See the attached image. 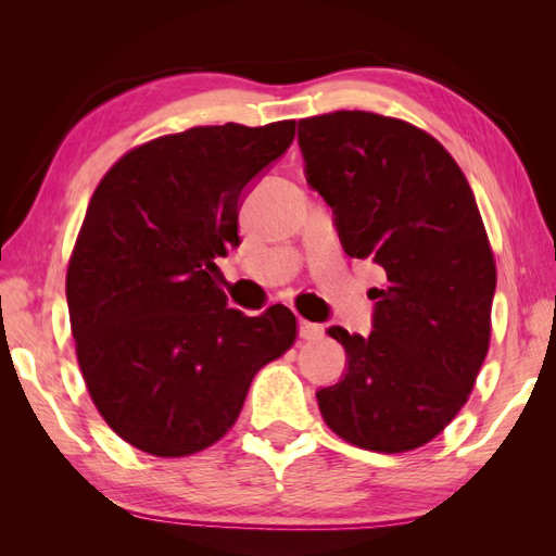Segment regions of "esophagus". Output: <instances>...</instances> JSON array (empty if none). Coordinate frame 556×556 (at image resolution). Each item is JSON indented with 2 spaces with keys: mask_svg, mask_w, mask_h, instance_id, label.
<instances>
[{
  "mask_svg": "<svg viewBox=\"0 0 556 556\" xmlns=\"http://www.w3.org/2000/svg\"><path fill=\"white\" fill-rule=\"evenodd\" d=\"M299 336H301V339H306V341H313V339H319V336H323V329H319L313 323H306V319H299Z\"/></svg>",
  "mask_w": 556,
  "mask_h": 556,
  "instance_id": "34e87169",
  "label": "esophagus"
}]
</instances>
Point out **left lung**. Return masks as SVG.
Wrapping results in <instances>:
<instances>
[{
	"instance_id": "left-lung-1",
	"label": "left lung",
	"mask_w": 556,
	"mask_h": 556,
	"mask_svg": "<svg viewBox=\"0 0 556 556\" xmlns=\"http://www.w3.org/2000/svg\"><path fill=\"white\" fill-rule=\"evenodd\" d=\"M299 148L343 250L387 276L371 333L327 329L348 368L315 392L319 413L357 447L415 450L462 410L490 348L496 266L473 190L439 141L396 117H306Z\"/></svg>"
}]
</instances>
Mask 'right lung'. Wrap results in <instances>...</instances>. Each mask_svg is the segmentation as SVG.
<instances>
[{
  "label": "right lung",
  "instance_id": "1",
  "mask_svg": "<svg viewBox=\"0 0 556 556\" xmlns=\"http://www.w3.org/2000/svg\"><path fill=\"white\" fill-rule=\"evenodd\" d=\"M294 125L192 127L129 150L97 185L66 306L88 392L129 445L185 457L220 441L255 374L294 343L290 308H227L215 264Z\"/></svg>",
  "mask_w": 556,
  "mask_h": 556
}]
</instances>
